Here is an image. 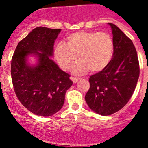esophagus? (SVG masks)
<instances>
[{
    "instance_id": "1",
    "label": "esophagus",
    "mask_w": 148,
    "mask_h": 148,
    "mask_svg": "<svg viewBox=\"0 0 148 148\" xmlns=\"http://www.w3.org/2000/svg\"><path fill=\"white\" fill-rule=\"evenodd\" d=\"M71 80L73 81V82L74 84L77 83V82H78V81L80 80V78H73V77H71Z\"/></svg>"
}]
</instances>
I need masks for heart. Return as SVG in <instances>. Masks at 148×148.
<instances>
[{
	"mask_svg": "<svg viewBox=\"0 0 148 148\" xmlns=\"http://www.w3.org/2000/svg\"><path fill=\"white\" fill-rule=\"evenodd\" d=\"M114 45L110 35L104 32L79 31L69 35L66 44L59 42L55 58L63 70H68L78 56L80 61L72 66L75 75L90 71L96 73L108 66L113 58Z\"/></svg>",
	"mask_w": 148,
	"mask_h": 148,
	"instance_id": "obj_1",
	"label": "heart"
}]
</instances>
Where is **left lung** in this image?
Segmentation results:
<instances>
[{"label": "left lung", "instance_id": "8db88e82", "mask_svg": "<svg viewBox=\"0 0 148 148\" xmlns=\"http://www.w3.org/2000/svg\"><path fill=\"white\" fill-rule=\"evenodd\" d=\"M113 58L104 70L90 77V87L85 95L89 108L101 116L116 113L133 95L138 76L139 64L132 40L113 23Z\"/></svg>", "mask_w": 148, "mask_h": 148}]
</instances>
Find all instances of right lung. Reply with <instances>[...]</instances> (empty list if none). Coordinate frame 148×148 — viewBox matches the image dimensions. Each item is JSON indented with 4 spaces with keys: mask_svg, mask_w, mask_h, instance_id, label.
Instances as JSON below:
<instances>
[{
    "mask_svg": "<svg viewBox=\"0 0 148 148\" xmlns=\"http://www.w3.org/2000/svg\"><path fill=\"white\" fill-rule=\"evenodd\" d=\"M61 30L36 27L18 43L12 58V80L17 97L39 116L48 117L58 112L73 84L70 75L51 58ZM31 56L36 59L34 64L28 61Z\"/></svg>",
    "mask_w": 148,
    "mask_h": 148,
    "instance_id": "obj_1",
    "label": "right lung"
}]
</instances>
